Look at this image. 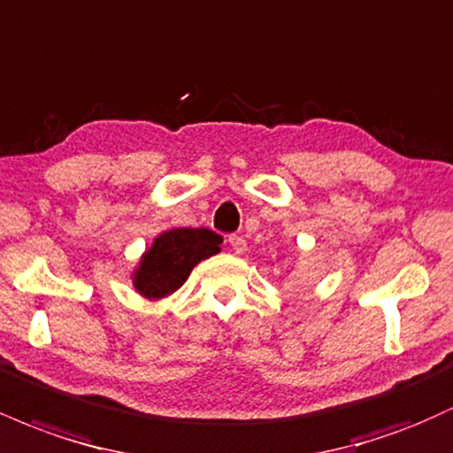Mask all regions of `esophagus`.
I'll return each mask as SVG.
<instances>
[{
  "label": "esophagus",
  "mask_w": 453,
  "mask_h": 453,
  "mask_svg": "<svg viewBox=\"0 0 453 453\" xmlns=\"http://www.w3.org/2000/svg\"><path fill=\"white\" fill-rule=\"evenodd\" d=\"M227 242H230V247H232L234 253H244V251H247V241H244L242 236H236V234H232V236H227Z\"/></svg>",
  "instance_id": "1"
}]
</instances>
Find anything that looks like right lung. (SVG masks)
<instances>
[{
    "label": "right lung",
    "instance_id": "add662e5",
    "mask_svg": "<svg viewBox=\"0 0 453 453\" xmlns=\"http://www.w3.org/2000/svg\"><path fill=\"white\" fill-rule=\"evenodd\" d=\"M221 236L206 227H179L155 238L136 273V289L147 298H164L185 283L202 259L219 251Z\"/></svg>",
    "mask_w": 453,
    "mask_h": 453
}]
</instances>
